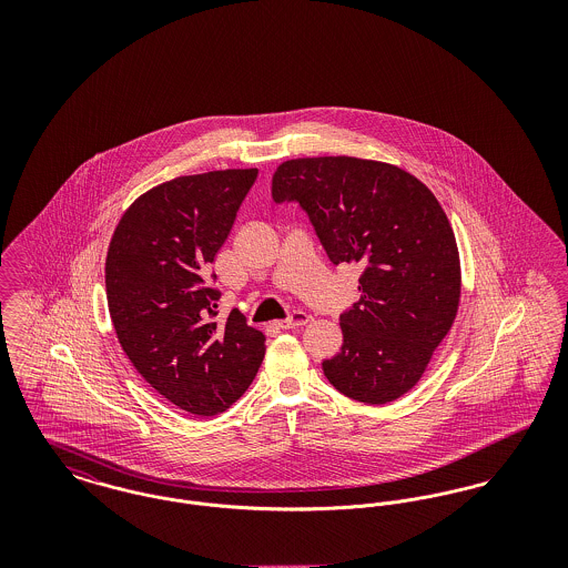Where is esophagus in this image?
Returning a JSON list of instances; mask_svg holds the SVG:
<instances>
[{
	"label": "esophagus",
	"mask_w": 568,
	"mask_h": 568,
	"mask_svg": "<svg viewBox=\"0 0 568 568\" xmlns=\"http://www.w3.org/2000/svg\"><path fill=\"white\" fill-rule=\"evenodd\" d=\"M308 322H311V315L304 313V311H297L292 317H287V320H283V322H278L276 325L281 329H292V327H302V325H306Z\"/></svg>",
	"instance_id": "esophagus-1"
}]
</instances>
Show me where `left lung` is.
Masks as SVG:
<instances>
[{
    "mask_svg": "<svg viewBox=\"0 0 568 568\" xmlns=\"http://www.w3.org/2000/svg\"><path fill=\"white\" fill-rule=\"evenodd\" d=\"M272 197L296 200L332 264L364 268L362 297L341 315L343 347L325 359V377L366 405L398 400L424 377L458 315V244L443 206L403 168L347 155L281 163Z\"/></svg>",
    "mask_w": 568,
    "mask_h": 568,
    "instance_id": "1",
    "label": "left lung"
}]
</instances>
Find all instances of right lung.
Wrapping results in <instances>:
<instances>
[{
    "label": "right lung",
    "mask_w": 568,
    "mask_h": 568,
    "mask_svg": "<svg viewBox=\"0 0 568 568\" xmlns=\"http://www.w3.org/2000/svg\"><path fill=\"white\" fill-rule=\"evenodd\" d=\"M255 179L257 168L172 179L142 193L110 239L106 297L123 352L165 400L202 417L234 405L266 353L241 311L215 322L221 294L209 287Z\"/></svg>",
    "instance_id": "add662e5"
}]
</instances>
